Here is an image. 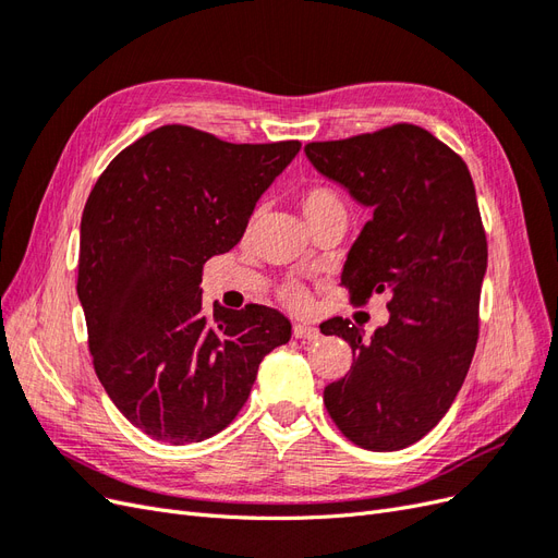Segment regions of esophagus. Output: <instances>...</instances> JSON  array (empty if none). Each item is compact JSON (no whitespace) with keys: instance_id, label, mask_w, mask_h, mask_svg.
Returning <instances> with one entry per match:
<instances>
[{"instance_id":"34e87169","label":"esophagus","mask_w":558,"mask_h":558,"mask_svg":"<svg viewBox=\"0 0 558 558\" xmlns=\"http://www.w3.org/2000/svg\"><path fill=\"white\" fill-rule=\"evenodd\" d=\"M293 335L298 337V340H318L320 337V332H318V328H314V326H302V324H295L293 326Z\"/></svg>"}]
</instances>
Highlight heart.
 <instances>
[{
    "label": "heart",
    "instance_id": "obj_1",
    "mask_svg": "<svg viewBox=\"0 0 558 558\" xmlns=\"http://www.w3.org/2000/svg\"><path fill=\"white\" fill-rule=\"evenodd\" d=\"M300 207L305 218H314L318 214L326 211H344L342 199L337 197V193H332L330 189H310L300 195ZM281 300L289 305L291 310H307L310 307V293L302 283L291 281L286 283L281 289Z\"/></svg>",
    "mask_w": 558,
    "mask_h": 558
}]
</instances>
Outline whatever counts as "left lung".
<instances>
[{
	"label": "left lung",
	"mask_w": 558,
	"mask_h": 558,
	"mask_svg": "<svg viewBox=\"0 0 558 558\" xmlns=\"http://www.w3.org/2000/svg\"><path fill=\"white\" fill-rule=\"evenodd\" d=\"M305 154L373 209L344 263L351 302L391 298V318L367 342L349 318L320 326L353 351L349 373L326 386V410L353 445L398 451L447 414L477 347L486 232L475 183L459 154L410 123L312 142Z\"/></svg>",
	"instance_id": "1"
}]
</instances>
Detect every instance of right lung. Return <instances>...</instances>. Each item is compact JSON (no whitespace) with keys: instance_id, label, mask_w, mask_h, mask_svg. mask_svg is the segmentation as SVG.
Returning a JSON list of instances; mask_svg holds the SVG:
<instances>
[{"instance_id":"1","label":"right lung","mask_w":558,"mask_h":558,"mask_svg":"<svg viewBox=\"0 0 558 558\" xmlns=\"http://www.w3.org/2000/svg\"><path fill=\"white\" fill-rule=\"evenodd\" d=\"M298 150L162 125L123 148L90 191L76 293L93 365L121 414L158 442L221 433L260 361L291 340V320L272 307L218 305L207 316L199 283Z\"/></svg>"}]
</instances>
